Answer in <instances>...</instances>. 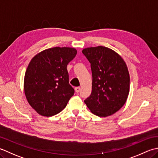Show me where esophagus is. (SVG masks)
Masks as SVG:
<instances>
[{
    "label": "esophagus",
    "instance_id": "1",
    "mask_svg": "<svg viewBox=\"0 0 158 158\" xmlns=\"http://www.w3.org/2000/svg\"><path fill=\"white\" fill-rule=\"evenodd\" d=\"M75 91L76 93H79L80 91V86H77V87L75 88Z\"/></svg>",
    "mask_w": 158,
    "mask_h": 158
}]
</instances>
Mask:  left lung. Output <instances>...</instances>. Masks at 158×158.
<instances>
[{
    "label": "left lung",
    "instance_id": "1",
    "mask_svg": "<svg viewBox=\"0 0 158 158\" xmlns=\"http://www.w3.org/2000/svg\"><path fill=\"white\" fill-rule=\"evenodd\" d=\"M82 53L91 63L92 92L85 100L90 110L108 117L123 107L130 91V75L125 61L110 48H85Z\"/></svg>",
    "mask_w": 158,
    "mask_h": 158
}]
</instances>
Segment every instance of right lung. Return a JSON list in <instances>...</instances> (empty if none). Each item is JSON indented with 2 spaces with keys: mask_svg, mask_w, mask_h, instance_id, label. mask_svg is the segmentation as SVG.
I'll use <instances>...</instances> for the list:
<instances>
[{
  "mask_svg": "<svg viewBox=\"0 0 158 158\" xmlns=\"http://www.w3.org/2000/svg\"><path fill=\"white\" fill-rule=\"evenodd\" d=\"M72 48L54 47L35 56L24 76L27 101L40 115L52 117L62 111L74 94L69 84L67 65L75 58Z\"/></svg>",
  "mask_w": 158,
  "mask_h": 158,
  "instance_id": "right-lung-1",
  "label": "right lung"
}]
</instances>
